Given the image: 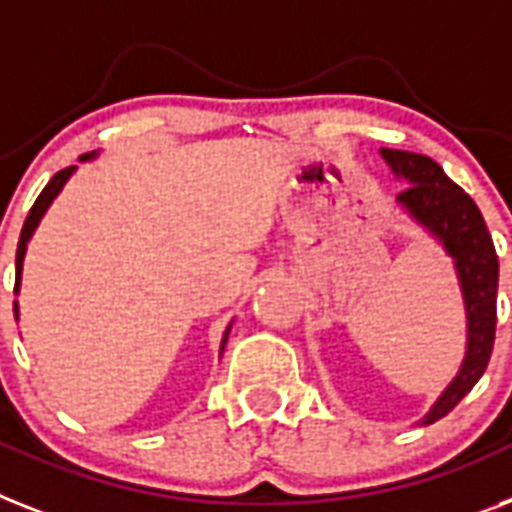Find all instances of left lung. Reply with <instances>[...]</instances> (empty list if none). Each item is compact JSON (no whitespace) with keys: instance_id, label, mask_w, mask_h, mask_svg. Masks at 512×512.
I'll return each mask as SVG.
<instances>
[{"instance_id":"obj_1","label":"left lung","mask_w":512,"mask_h":512,"mask_svg":"<svg viewBox=\"0 0 512 512\" xmlns=\"http://www.w3.org/2000/svg\"><path fill=\"white\" fill-rule=\"evenodd\" d=\"M382 156L395 175L408 180V188L398 193V204L418 225L432 232L453 256L463 301H466V358L453 384L439 395L432 411L426 413L424 424H434L466 398L487 369L494 345V327H497L500 261L474 198L455 185L434 159L392 149H382Z\"/></svg>"}]
</instances>
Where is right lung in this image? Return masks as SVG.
Returning <instances> with one entry per match:
<instances>
[{
    "label": "right lung",
    "instance_id": "add662e5",
    "mask_svg": "<svg viewBox=\"0 0 512 512\" xmlns=\"http://www.w3.org/2000/svg\"><path fill=\"white\" fill-rule=\"evenodd\" d=\"M91 156H96V154H83V156H80V162H86V159H91ZM73 172H75V167H65V170H59L57 175H54L49 183H46V188L41 190V196L36 198V204L31 206L28 217H25V225H23V230H20V240H18V256H15V293H18L20 274H23L25 246H28V240H31L33 230H36L38 222H41V217H44V211L49 209V204H52L54 198H57L59 190L65 188V183L70 180V175H73ZM15 319H18V303H15ZM227 335H230V327H227L225 337H222V348H219V353L225 350Z\"/></svg>",
    "mask_w": 512,
    "mask_h": 512
}]
</instances>
